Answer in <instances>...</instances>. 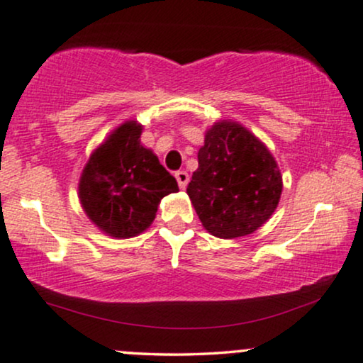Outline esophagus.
I'll return each mask as SVG.
<instances>
[{
	"label": "esophagus",
	"mask_w": 363,
	"mask_h": 363,
	"mask_svg": "<svg viewBox=\"0 0 363 363\" xmlns=\"http://www.w3.org/2000/svg\"><path fill=\"white\" fill-rule=\"evenodd\" d=\"M175 178L178 182V186L180 188H185L188 185V180H190V177H188V173L185 170H180L175 173Z\"/></svg>",
	"instance_id": "34e87169"
}]
</instances>
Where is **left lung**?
I'll list each match as a JSON object with an SVG mask.
<instances>
[{"instance_id": "1", "label": "left lung", "mask_w": 363, "mask_h": 363, "mask_svg": "<svg viewBox=\"0 0 363 363\" xmlns=\"http://www.w3.org/2000/svg\"><path fill=\"white\" fill-rule=\"evenodd\" d=\"M281 186L279 164L265 145L242 125L223 120L206 131L186 193L211 235L237 238L270 218Z\"/></svg>"}]
</instances>
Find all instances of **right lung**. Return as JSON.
I'll return each mask as SVG.
<instances>
[{
  "label": "right lung",
  "mask_w": 363,
  "mask_h": 363,
  "mask_svg": "<svg viewBox=\"0 0 363 363\" xmlns=\"http://www.w3.org/2000/svg\"><path fill=\"white\" fill-rule=\"evenodd\" d=\"M141 125L126 121L108 136L79 178V201L101 232L130 238L145 232L163 196L178 191V183L152 150L140 143Z\"/></svg>",
  "instance_id": "right-lung-1"
}]
</instances>
